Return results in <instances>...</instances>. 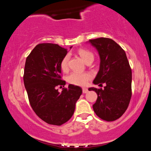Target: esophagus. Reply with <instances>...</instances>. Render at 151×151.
Returning <instances> with one entry per match:
<instances>
[{"label": "esophagus", "mask_w": 151, "mask_h": 151, "mask_svg": "<svg viewBox=\"0 0 151 151\" xmlns=\"http://www.w3.org/2000/svg\"><path fill=\"white\" fill-rule=\"evenodd\" d=\"M82 91H83V93H87L88 92V89H87V88L83 87L82 88Z\"/></svg>", "instance_id": "obj_1"}]
</instances>
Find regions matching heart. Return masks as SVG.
Returning a JSON list of instances; mask_svg holds the SVG:
<instances>
[{"label":"heart","instance_id":"b5f03b06","mask_svg":"<svg viewBox=\"0 0 151 151\" xmlns=\"http://www.w3.org/2000/svg\"><path fill=\"white\" fill-rule=\"evenodd\" d=\"M79 56L84 62H87L93 60V55L89 50L86 49H79L78 50ZM70 60L69 55H66L60 62V68L63 72L68 70V62ZM91 78V75L87 72H72L67 78V81L71 84L76 86H85L88 81Z\"/></svg>","mask_w":151,"mask_h":151}]
</instances>
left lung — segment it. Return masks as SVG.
I'll list each match as a JSON object with an SVG mask.
<instances>
[{"mask_svg":"<svg viewBox=\"0 0 151 151\" xmlns=\"http://www.w3.org/2000/svg\"><path fill=\"white\" fill-rule=\"evenodd\" d=\"M89 42L100 57L99 70L93 83L106 84L104 89L89 88L97 93L93 109L100 119L115 121L125 113L132 95V72L129 60L125 51L110 38L99 37Z\"/></svg>","mask_w":151,"mask_h":151,"instance_id":"left-lung-1","label":"left lung"}]
</instances>
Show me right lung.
Returning <instances> with one entry per match:
<instances>
[{"instance_id": "add662e5", "label": "right lung", "mask_w": 151, "mask_h": 151, "mask_svg": "<svg viewBox=\"0 0 151 151\" xmlns=\"http://www.w3.org/2000/svg\"><path fill=\"white\" fill-rule=\"evenodd\" d=\"M67 53L57 44L41 43L26 58L23 81L30 106L38 117L51 125L61 126L70 120L82 93L81 87L73 84L61 92L57 89L65 85L60 62Z\"/></svg>"}]
</instances>
